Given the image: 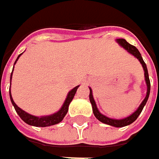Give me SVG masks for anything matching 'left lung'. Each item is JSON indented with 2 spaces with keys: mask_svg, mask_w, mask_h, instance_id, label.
I'll list each match as a JSON object with an SVG mask.
<instances>
[{
  "mask_svg": "<svg viewBox=\"0 0 159 159\" xmlns=\"http://www.w3.org/2000/svg\"><path fill=\"white\" fill-rule=\"evenodd\" d=\"M117 42L119 43L120 46H122L124 48H125L127 51L129 53H131L132 55H134L135 57L139 59L140 63L142 64L144 70V75H145V80H146V84H147V95L145 96L144 100L143 101V102L141 103V105L139 106L136 111L133 113L132 115H130L129 117L125 118V119H110V118H107L106 116L102 115L101 113L99 112L97 107H96V104H95V102L94 100V97H93V95H92V90L90 89V93H89V100H90V102L92 104V108H93V112H94V115L95 116V118L98 119L99 121H101L104 124H107V125H112V126H116V127H122V126H125V125H128L132 124L134 120H136V119L138 118V116L141 114L143 109L144 105L146 104V102L148 101V98H149V95H150V79H149V73H148V70H147V66H146V64L144 63L143 59L142 57L141 54L139 52L137 48L134 46H133L131 44H129L125 39H118L117 40Z\"/></svg>",
  "mask_w": 159,
  "mask_h": 159,
  "instance_id": "1",
  "label": "left lung"
}]
</instances>
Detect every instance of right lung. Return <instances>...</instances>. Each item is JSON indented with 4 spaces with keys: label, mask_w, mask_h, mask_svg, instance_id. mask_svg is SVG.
<instances>
[{
    "label": "right lung",
    "mask_w": 159,
    "mask_h": 159,
    "mask_svg": "<svg viewBox=\"0 0 159 159\" xmlns=\"http://www.w3.org/2000/svg\"><path fill=\"white\" fill-rule=\"evenodd\" d=\"M21 56V54L18 56V57L16 58L15 64L16 63L17 59L19 58V57ZM11 78H12V73H11V76H10V80H11ZM79 88V86H77L76 88H74L73 89H71L69 94L67 95V98L64 102V103L63 104L62 108L60 109V111H58L57 112L52 114L50 116H45V117H35L33 116L31 114H28L27 112H25V111H23L22 109H20L19 107L17 106L15 103V102L13 101L12 99V96H11V93L9 92V96H10V100L11 102L13 104V106L15 108L16 111L18 114V116L22 119V120H24L26 124L30 125H34V126H40V127H45V126H49V125H56L60 123L63 119H64V116L66 115V113L68 111V108H69V104L70 102L72 101L74 95L76 94L77 89Z\"/></svg>",
    "instance_id": "right-lung-1"
}]
</instances>
